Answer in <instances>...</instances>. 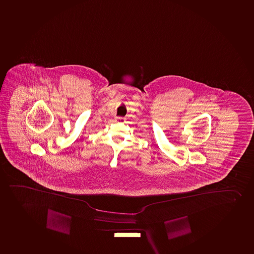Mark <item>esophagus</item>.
Listing matches in <instances>:
<instances>
[{
  "label": "esophagus",
  "instance_id": "obj_1",
  "mask_svg": "<svg viewBox=\"0 0 254 254\" xmlns=\"http://www.w3.org/2000/svg\"><path fill=\"white\" fill-rule=\"evenodd\" d=\"M125 120H126V119L122 118V117H116V118H115V121L116 123H124L125 122Z\"/></svg>",
  "mask_w": 254,
  "mask_h": 254
}]
</instances>
